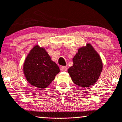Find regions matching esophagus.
Wrapping results in <instances>:
<instances>
[{
	"instance_id": "34e87169",
	"label": "esophagus",
	"mask_w": 122,
	"mask_h": 122,
	"mask_svg": "<svg viewBox=\"0 0 122 122\" xmlns=\"http://www.w3.org/2000/svg\"><path fill=\"white\" fill-rule=\"evenodd\" d=\"M67 70V66H61V71H66Z\"/></svg>"
}]
</instances>
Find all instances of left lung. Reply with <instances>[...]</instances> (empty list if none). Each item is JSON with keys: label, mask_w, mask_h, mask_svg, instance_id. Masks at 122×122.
Wrapping results in <instances>:
<instances>
[{"label": "left lung", "mask_w": 122, "mask_h": 122, "mask_svg": "<svg viewBox=\"0 0 122 122\" xmlns=\"http://www.w3.org/2000/svg\"><path fill=\"white\" fill-rule=\"evenodd\" d=\"M73 66L68 72L73 82L78 86L86 88L97 81L102 71L101 58L91 44L80 48L73 59Z\"/></svg>", "instance_id": "obj_1"}]
</instances>
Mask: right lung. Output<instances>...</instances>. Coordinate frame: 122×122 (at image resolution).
<instances>
[{
    "instance_id": "obj_1",
    "label": "right lung",
    "mask_w": 122,
    "mask_h": 122,
    "mask_svg": "<svg viewBox=\"0 0 122 122\" xmlns=\"http://www.w3.org/2000/svg\"><path fill=\"white\" fill-rule=\"evenodd\" d=\"M23 71L26 80L31 85L46 88L54 79L60 70L44 48L36 45L26 58Z\"/></svg>"
}]
</instances>
